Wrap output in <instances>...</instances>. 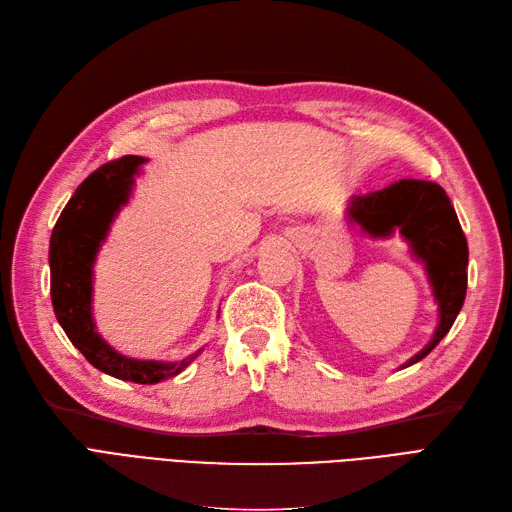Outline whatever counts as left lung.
Wrapping results in <instances>:
<instances>
[{
    "mask_svg": "<svg viewBox=\"0 0 512 512\" xmlns=\"http://www.w3.org/2000/svg\"><path fill=\"white\" fill-rule=\"evenodd\" d=\"M349 217L372 238H389L400 232L410 244V253L425 266L438 302V325L432 340L402 366L408 368L436 349L464 306L468 287L466 236L447 193L427 180L404 178L381 191L357 195L351 200Z\"/></svg>",
    "mask_w": 512,
    "mask_h": 512,
    "instance_id": "left-lung-1",
    "label": "left lung"
}]
</instances>
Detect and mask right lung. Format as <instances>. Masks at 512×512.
I'll return each mask as SVG.
<instances>
[{"mask_svg":"<svg viewBox=\"0 0 512 512\" xmlns=\"http://www.w3.org/2000/svg\"><path fill=\"white\" fill-rule=\"evenodd\" d=\"M142 163H146L144 157L125 155L82 180L53 227L48 263L55 317L65 336L87 357L89 364L121 381L155 385L183 372L200 351L180 361L125 357L97 334L91 310L97 251L117 212L127 204L134 189V176L140 172Z\"/></svg>","mask_w":512,"mask_h":512,"instance_id":"1","label":"right lung"}]
</instances>
